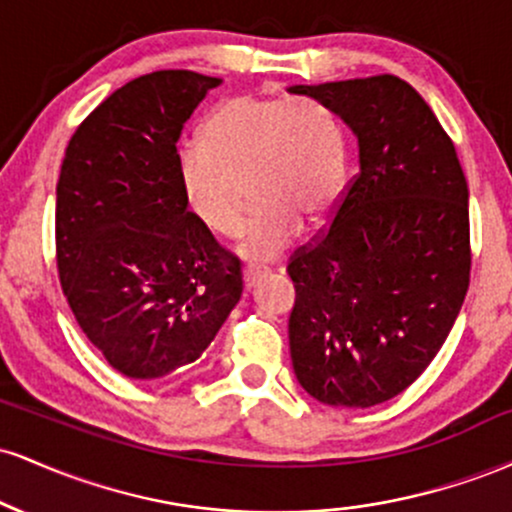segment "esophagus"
<instances>
[{
	"instance_id": "34e87169",
	"label": "esophagus",
	"mask_w": 512,
	"mask_h": 512,
	"mask_svg": "<svg viewBox=\"0 0 512 512\" xmlns=\"http://www.w3.org/2000/svg\"><path fill=\"white\" fill-rule=\"evenodd\" d=\"M264 274H267V269H264V267H245V272H243L245 286H248V289H252V286H255V281L260 279V276H264Z\"/></svg>"
}]
</instances>
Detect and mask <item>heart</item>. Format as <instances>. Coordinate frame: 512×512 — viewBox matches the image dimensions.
Wrapping results in <instances>:
<instances>
[{
    "instance_id": "obj_1",
    "label": "heart",
    "mask_w": 512,
    "mask_h": 512,
    "mask_svg": "<svg viewBox=\"0 0 512 512\" xmlns=\"http://www.w3.org/2000/svg\"><path fill=\"white\" fill-rule=\"evenodd\" d=\"M182 199L219 238L238 236L248 216L245 185L260 204L240 255L272 262L301 236L303 219L322 223L346 182L344 129L315 103L236 96L216 105L199 129V149L182 151Z\"/></svg>"
}]
</instances>
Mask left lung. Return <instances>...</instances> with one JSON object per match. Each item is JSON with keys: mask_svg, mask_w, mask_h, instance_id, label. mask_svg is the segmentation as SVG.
Segmentation results:
<instances>
[{"mask_svg": "<svg viewBox=\"0 0 512 512\" xmlns=\"http://www.w3.org/2000/svg\"><path fill=\"white\" fill-rule=\"evenodd\" d=\"M289 91L342 117L361 163L330 226L286 267L293 370L317 402L375 407L424 373L467 296V180L448 132L399 76Z\"/></svg>", "mask_w": 512, "mask_h": 512, "instance_id": "1", "label": "left lung"}]
</instances>
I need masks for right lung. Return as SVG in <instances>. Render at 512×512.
Listing matches in <instances>:
<instances>
[{"label": "right lung", "mask_w": 512, "mask_h": 512, "mask_svg": "<svg viewBox=\"0 0 512 512\" xmlns=\"http://www.w3.org/2000/svg\"><path fill=\"white\" fill-rule=\"evenodd\" d=\"M221 79L161 69L76 127L57 180V274L115 370L168 378L204 354L243 293L240 260L182 199L178 139Z\"/></svg>", "instance_id": "right-lung-1"}]
</instances>
